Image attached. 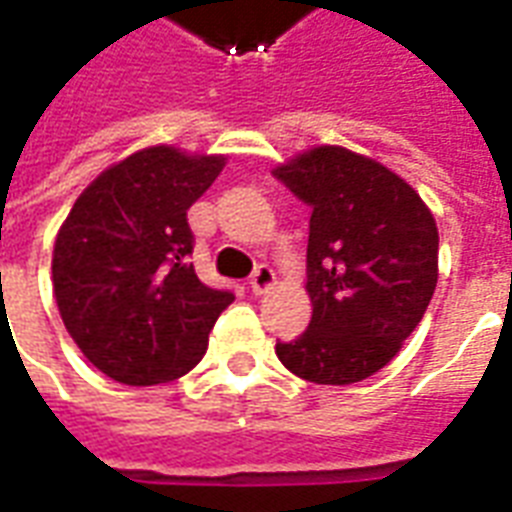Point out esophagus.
Listing matches in <instances>:
<instances>
[{"label":"esophagus","instance_id":"esophagus-1","mask_svg":"<svg viewBox=\"0 0 512 512\" xmlns=\"http://www.w3.org/2000/svg\"><path fill=\"white\" fill-rule=\"evenodd\" d=\"M274 268L271 266H257L255 274L249 276V287H252V293L263 295L268 293L271 287H274Z\"/></svg>","mask_w":512,"mask_h":512}]
</instances>
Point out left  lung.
<instances>
[{"label": "left lung", "instance_id": "1", "mask_svg": "<svg viewBox=\"0 0 512 512\" xmlns=\"http://www.w3.org/2000/svg\"><path fill=\"white\" fill-rule=\"evenodd\" d=\"M274 176L312 208V320L301 336L276 342V355L317 385L366 380L426 314L437 287V222L407 181L342 146H317Z\"/></svg>", "mask_w": 512, "mask_h": 512}]
</instances>
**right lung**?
Returning <instances> with one entry per match:
<instances>
[{"label": "right lung", "instance_id": "obj_1", "mask_svg": "<svg viewBox=\"0 0 512 512\" xmlns=\"http://www.w3.org/2000/svg\"><path fill=\"white\" fill-rule=\"evenodd\" d=\"M225 168L173 146L132 154L83 189L54 244V295L89 361L124 385L179 380L233 304L189 263L187 211Z\"/></svg>", "mask_w": 512, "mask_h": 512}]
</instances>
